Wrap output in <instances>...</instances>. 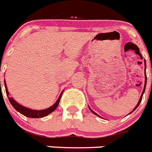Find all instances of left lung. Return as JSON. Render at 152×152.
Returning a JSON list of instances; mask_svg holds the SVG:
<instances>
[{
    "mask_svg": "<svg viewBox=\"0 0 152 152\" xmlns=\"http://www.w3.org/2000/svg\"><path fill=\"white\" fill-rule=\"evenodd\" d=\"M145 69H146V64H145ZM146 83H147V77H146V74H145V86H144V89H143V91H142V94H141V97H140V100H139L138 103H137V106H136V107H135V108H134V110H133V111H132L131 113H129V114H130V113H133V112H134V110H135L136 109H137V107H138V106H139V105H140V103H141V100H142V95H143V94H144V92H145V87H146ZM89 109H90V110H91V113H94V115H97V116H99V117H100V115H97V113H94V112L93 110H92L90 108V107H89Z\"/></svg>",
    "mask_w": 152,
    "mask_h": 152,
    "instance_id": "1",
    "label": "left lung"
}]
</instances>
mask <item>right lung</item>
I'll return each mask as SVG.
<instances>
[{
	"label": "right lung",
	"instance_id": "right-lung-1",
	"mask_svg": "<svg viewBox=\"0 0 152 152\" xmlns=\"http://www.w3.org/2000/svg\"><path fill=\"white\" fill-rule=\"evenodd\" d=\"M1 83V82H0ZM4 86H5V89H6V93H7V95L8 99H9L11 105L14 107L16 111H18V113H20L21 114L24 115L26 117H29V118H42L45 117V116L48 115L49 114L52 113V112L55 111L56 110V108L58 107L59 104V102H60V99L61 97L62 93L63 91L61 92V94L59 96L58 99L57 100V101L54 103V105H52V106L49 107L48 109H46V110H31V109H28L27 107H25V106H22L21 104H19L18 103H17L13 98L10 97L9 94V91L7 90V84H6L5 79H4Z\"/></svg>",
	"mask_w": 152,
	"mask_h": 152
}]
</instances>
